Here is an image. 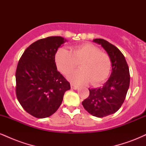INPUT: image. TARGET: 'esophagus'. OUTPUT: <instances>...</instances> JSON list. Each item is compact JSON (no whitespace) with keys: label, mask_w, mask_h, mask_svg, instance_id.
<instances>
[{"label":"esophagus","mask_w":146,"mask_h":146,"mask_svg":"<svg viewBox=\"0 0 146 146\" xmlns=\"http://www.w3.org/2000/svg\"><path fill=\"white\" fill-rule=\"evenodd\" d=\"M71 88H73V89H75V90L78 89V86H76V85L73 84H71Z\"/></svg>","instance_id":"1"}]
</instances>
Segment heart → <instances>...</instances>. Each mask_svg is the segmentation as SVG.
Listing matches in <instances>:
<instances>
[{
	"label": "heart",
	"instance_id": "heart-1",
	"mask_svg": "<svg viewBox=\"0 0 146 146\" xmlns=\"http://www.w3.org/2000/svg\"><path fill=\"white\" fill-rule=\"evenodd\" d=\"M58 69L67 75L75 69L80 62V69L72 72L68 78L73 82L97 85L104 82L109 76L112 62L109 55L102 51L91 43L78 45L71 51L60 48L55 56Z\"/></svg>",
	"mask_w": 146,
	"mask_h": 146
}]
</instances>
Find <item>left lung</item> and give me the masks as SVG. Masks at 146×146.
Segmentation results:
<instances>
[{
	"mask_svg": "<svg viewBox=\"0 0 146 146\" xmlns=\"http://www.w3.org/2000/svg\"><path fill=\"white\" fill-rule=\"evenodd\" d=\"M93 42L101 44L110 56L112 73L103 86L88 88L89 96L82 102V105L93 116L104 117L116 113L123 104L130 85V72L125 57L118 48L101 38Z\"/></svg>",
	"mask_w": 146,
	"mask_h": 146,
	"instance_id": "obj_1",
	"label": "left lung"
}]
</instances>
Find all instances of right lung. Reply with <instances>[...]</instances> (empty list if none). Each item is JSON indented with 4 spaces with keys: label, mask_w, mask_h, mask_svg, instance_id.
Segmentation results:
<instances>
[{
    "label": "right lung",
    "mask_w": 146,
    "mask_h": 146,
    "mask_svg": "<svg viewBox=\"0 0 146 146\" xmlns=\"http://www.w3.org/2000/svg\"><path fill=\"white\" fill-rule=\"evenodd\" d=\"M66 40L51 36L26 48L16 71V94L24 110L36 118H45L59 108L70 83L58 71L55 56Z\"/></svg>",
    "instance_id": "1"
}]
</instances>
